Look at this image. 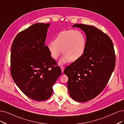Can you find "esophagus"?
Segmentation results:
<instances>
[{
  "label": "esophagus",
  "mask_w": 124,
  "mask_h": 124,
  "mask_svg": "<svg viewBox=\"0 0 124 124\" xmlns=\"http://www.w3.org/2000/svg\"><path fill=\"white\" fill-rule=\"evenodd\" d=\"M61 67V71H62V72L63 73L64 72V67L63 66H60Z\"/></svg>",
  "instance_id": "1"
}]
</instances>
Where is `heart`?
Returning a JSON list of instances; mask_svg holds the SVG:
<instances>
[{
    "label": "heart",
    "mask_w": 124,
    "mask_h": 124,
    "mask_svg": "<svg viewBox=\"0 0 124 124\" xmlns=\"http://www.w3.org/2000/svg\"><path fill=\"white\" fill-rule=\"evenodd\" d=\"M46 47L54 59H57L63 53L64 55L59 63L64 64L70 60L77 61L82 57L85 51L86 39L81 31L65 30L60 32L54 41L48 43Z\"/></svg>",
    "instance_id": "b5f03b06"
}]
</instances>
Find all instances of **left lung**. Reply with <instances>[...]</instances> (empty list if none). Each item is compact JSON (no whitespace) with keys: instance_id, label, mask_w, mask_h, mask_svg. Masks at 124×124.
Returning <instances> with one entry per match:
<instances>
[{"instance_id":"8db88e82","label":"left lung","mask_w":124,"mask_h":124,"mask_svg":"<svg viewBox=\"0 0 124 124\" xmlns=\"http://www.w3.org/2000/svg\"><path fill=\"white\" fill-rule=\"evenodd\" d=\"M74 27L85 32L86 47L82 57L64 72L68 78L70 97L85 102L97 97L106 86L115 67V52L111 39L97 27L83 24H75Z\"/></svg>"}]
</instances>
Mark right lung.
<instances>
[{
    "label": "right lung",
    "instance_id": "1",
    "mask_svg": "<svg viewBox=\"0 0 124 124\" xmlns=\"http://www.w3.org/2000/svg\"><path fill=\"white\" fill-rule=\"evenodd\" d=\"M50 25H31L17 34L11 48L12 78L27 97L37 101L50 98L52 87L61 74L45 44Z\"/></svg>",
    "mask_w": 124,
    "mask_h": 124
}]
</instances>
